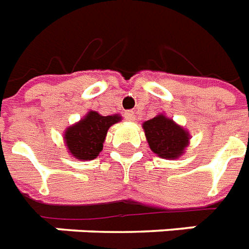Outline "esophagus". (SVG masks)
<instances>
[{"label": "esophagus", "instance_id": "34e87169", "mask_svg": "<svg viewBox=\"0 0 249 249\" xmlns=\"http://www.w3.org/2000/svg\"><path fill=\"white\" fill-rule=\"evenodd\" d=\"M124 119L126 121H134L136 120V115H134V112L133 111H126L124 113Z\"/></svg>", "mask_w": 249, "mask_h": 249}]
</instances>
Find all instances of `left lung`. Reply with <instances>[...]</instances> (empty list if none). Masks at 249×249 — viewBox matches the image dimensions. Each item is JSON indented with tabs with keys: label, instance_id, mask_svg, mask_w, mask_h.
<instances>
[{
	"label": "left lung",
	"instance_id": "left-lung-1",
	"mask_svg": "<svg viewBox=\"0 0 249 249\" xmlns=\"http://www.w3.org/2000/svg\"><path fill=\"white\" fill-rule=\"evenodd\" d=\"M143 129L150 149L162 158H179L189 141L188 132L163 115L145 121Z\"/></svg>",
	"mask_w": 249,
	"mask_h": 249
}]
</instances>
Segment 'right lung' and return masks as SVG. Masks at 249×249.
Here are the masks:
<instances>
[{
	"label": "right lung",
	"mask_w": 249,
	"mask_h": 249,
	"mask_svg": "<svg viewBox=\"0 0 249 249\" xmlns=\"http://www.w3.org/2000/svg\"><path fill=\"white\" fill-rule=\"evenodd\" d=\"M120 120V116H100L98 112H89L78 124L70 126L65 132L68 149L75 158L91 160L103 150V142L111 125Z\"/></svg>",
	"instance_id": "1"
}]
</instances>
